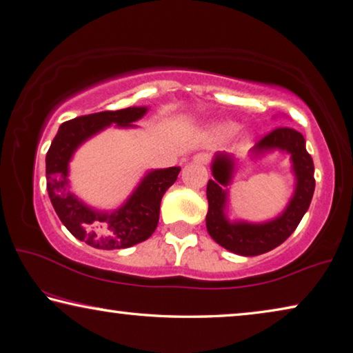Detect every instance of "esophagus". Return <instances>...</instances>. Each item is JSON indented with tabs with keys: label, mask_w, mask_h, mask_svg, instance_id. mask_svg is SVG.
<instances>
[{
	"label": "esophagus",
	"mask_w": 353,
	"mask_h": 353,
	"mask_svg": "<svg viewBox=\"0 0 353 353\" xmlns=\"http://www.w3.org/2000/svg\"><path fill=\"white\" fill-rule=\"evenodd\" d=\"M210 154H207V152H199V154L194 156V162L196 163H202V165H207L210 162Z\"/></svg>",
	"instance_id": "1"
}]
</instances>
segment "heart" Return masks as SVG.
Here are the masks:
<instances>
[{
    "mask_svg": "<svg viewBox=\"0 0 353 353\" xmlns=\"http://www.w3.org/2000/svg\"><path fill=\"white\" fill-rule=\"evenodd\" d=\"M239 130V125L234 123V121H223V123H219L214 128V132L217 136H222V137H228L234 134L236 131Z\"/></svg>",
    "mask_w": 353,
    "mask_h": 353,
    "instance_id": "heart-1",
    "label": "heart"
}]
</instances>
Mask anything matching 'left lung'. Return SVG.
Instances as JSON below:
<instances>
[{
  "label": "left lung",
  "mask_w": 353,
  "mask_h": 353,
  "mask_svg": "<svg viewBox=\"0 0 353 353\" xmlns=\"http://www.w3.org/2000/svg\"><path fill=\"white\" fill-rule=\"evenodd\" d=\"M273 150H281L290 154L293 172L296 177V188L283 214L268 222L250 223L230 222L227 219L225 187L232 182L234 159L230 154L217 152L211 163V172L214 179H210L207 185L208 213L205 221L211 238L232 253L258 256L276 248L296 230L305 211L309 210L315 191V177H313L315 166L312 156L305 150L303 134L293 128L279 126L253 146L252 154L261 156Z\"/></svg>",
  "instance_id": "1"
}]
</instances>
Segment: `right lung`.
<instances>
[{
	"label": "right lung",
	"mask_w": 353,
	"mask_h": 353,
	"mask_svg": "<svg viewBox=\"0 0 353 353\" xmlns=\"http://www.w3.org/2000/svg\"><path fill=\"white\" fill-rule=\"evenodd\" d=\"M146 111V106H132L81 115L65 121L50 143L46 154V187L50 202L70 234L94 248H128L148 239L157 228L160 201L181 172L179 166L150 171L130 199L114 211L94 210L70 193L68 174L75 150L112 123L121 128L136 126L132 121L142 119Z\"/></svg>",
	"instance_id": "obj_1"
}]
</instances>
